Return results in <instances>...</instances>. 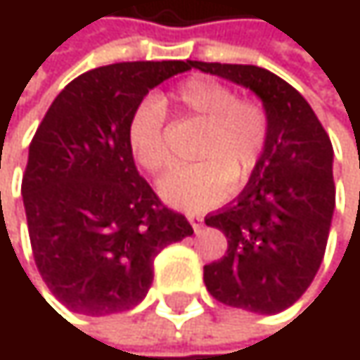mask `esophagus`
I'll return each mask as SVG.
<instances>
[{"instance_id":"1","label":"esophagus","mask_w":360,"mask_h":360,"mask_svg":"<svg viewBox=\"0 0 360 360\" xmlns=\"http://www.w3.org/2000/svg\"><path fill=\"white\" fill-rule=\"evenodd\" d=\"M187 221L191 223L193 231H200V229H202V225H204V219H200L198 214H189V217H187Z\"/></svg>"}]
</instances>
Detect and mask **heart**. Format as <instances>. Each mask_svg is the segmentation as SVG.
<instances>
[{
  "label": "heart",
  "instance_id": "1",
  "mask_svg": "<svg viewBox=\"0 0 360 360\" xmlns=\"http://www.w3.org/2000/svg\"><path fill=\"white\" fill-rule=\"evenodd\" d=\"M173 106L181 118L202 124L193 148L195 165L173 171L160 183L162 198L183 210L198 212L219 204L229 185H244L260 167L271 120L266 108L212 77H189L167 98H146L131 112L124 129L127 148L139 169L158 177L173 154L167 141V114Z\"/></svg>",
  "mask_w": 360,
  "mask_h": 360
}]
</instances>
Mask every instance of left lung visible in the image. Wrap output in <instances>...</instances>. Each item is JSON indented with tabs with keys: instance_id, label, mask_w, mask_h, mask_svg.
<instances>
[{
	"instance_id": "1",
	"label": "left lung",
	"mask_w": 360,
	"mask_h": 360,
	"mask_svg": "<svg viewBox=\"0 0 360 360\" xmlns=\"http://www.w3.org/2000/svg\"><path fill=\"white\" fill-rule=\"evenodd\" d=\"M262 100L271 120L264 158L244 191L204 221L227 238V254L204 266L212 298L273 315L292 307L323 260L335 183L333 148L309 102L281 77L252 64L191 60Z\"/></svg>"
}]
</instances>
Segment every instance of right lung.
I'll use <instances>...</instances> for the list:
<instances>
[{
	"label": "right lung",
	"instance_id": "right-lung-1",
	"mask_svg": "<svg viewBox=\"0 0 360 360\" xmlns=\"http://www.w3.org/2000/svg\"><path fill=\"white\" fill-rule=\"evenodd\" d=\"M191 60L118 62L72 79L51 102L29 146L22 200L35 264L49 292L91 317L139 304L154 258L191 236L137 173L127 120L146 94Z\"/></svg>",
	"mask_w": 360,
	"mask_h": 360
}]
</instances>
